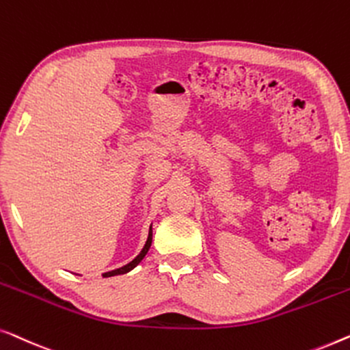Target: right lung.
Segmentation results:
<instances>
[{
  "label": "right lung",
  "instance_id": "1",
  "mask_svg": "<svg viewBox=\"0 0 350 350\" xmlns=\"http://www.w3.org/2000/svg\"><path fill=\"white\" fill-rule=\"evenodd\" d=\"M150 244H152V225H150V228H149V236H147V241H146L144 247H142V250L139 252V255H137L136 258H133L130 263H126L125 267L117 268V269H112V271H107V273H105V274H103V278H111V275H119V274H125V273H128V271H131V269L135 268L136 265H139V263H141V260L146 257V254L149 252Z\"/></svg>",
  "mask_w": 350,
  "mask_h": 350
}]
</instances>
